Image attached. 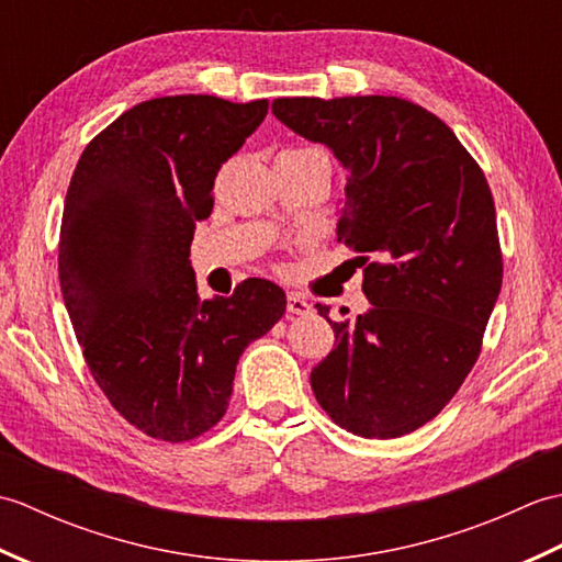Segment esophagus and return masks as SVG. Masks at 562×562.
Instances as JSON below:
<instances>
[{"instance_id":"34e87169","label":"esophagus","mask_w":562,"mask_h":562,"mask_svg":"<svg viewBox=\"0 0 562 562\" xmlns=\"http://www.w3.org/2000/svg\"><path fill=\"white\" fill-rule=\"evenodd\" d=\"M288 312L296 314V316H306L308 312H312V304H308L302 294L290 292L288 294Z\"/></svg>"}]
</instances>
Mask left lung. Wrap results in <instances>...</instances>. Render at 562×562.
Masks as SVG:
<instances>
[{"label":"left lung","instance_id":"1","mask_svg":"<svg viewBox=\"0 0 562 562\" xmlns=\"http://www.w3.org/2000/svg\"><path fill=\"white\" fill-rule=\"evenodd\" d=\"M272 113L333 151L348 173L338 238L374 256L364 314L330 321L316 304L336 348L312 369L314 396L352 435H408L479 360L503 288L491 188L457 135L411 101L294 97L274 99Z\"/></svg>","mask_w":562,"mask_h":562}]
</instances>
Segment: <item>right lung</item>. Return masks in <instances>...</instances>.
I'll return each instance as SVG.
<instances>
[{"label": "right lung", "instance_id": "obj_1", "mask_svg": "<svg viewBox=\"0 0 562 562\" xmlns=\"http://www.w3.org/2000/svg\"><path fill=\"white\" fill-rule=\"evenodd\" d=\"M266 115V99L142 101L89 142L69 181L57 258L67 314L113 408L154 439L217 425L238 357L288 306L262 278L202 302L188 260L217 171Z\"/></svg>", "mask_w": 562, "mask_h": 562}]
</instances>
